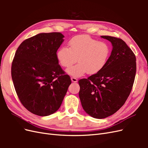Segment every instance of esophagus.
Listing matches in <instances>:
<instances>
[{
	"label": "esophagus",
	"mask_w": 148,
	"mask_h": 148,
	"mask_svg": "<svg viewBox=\"0 0 148 148\" xmlns=\"http://www.w3.org/2000/svg\"><path fill=\"white\" fill-rule=\"evenodd\" d=\"M71 81H72V82H74V83H77L78 82L77 78H76L75 77H71Z\"/></svg>",
	"instance_id": "1"
}]
</instances>
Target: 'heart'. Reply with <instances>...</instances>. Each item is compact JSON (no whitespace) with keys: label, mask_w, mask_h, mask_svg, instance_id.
<instances>
[{"label":"heart","mask_w":148,"mask_h":148,"mask_svg":"<svg viewBox=\"0 0 148 148\" xmlns=\"http://www.w3.org/2000/svg\"><path fill=\"white\" fill-rule=\"evenodd\" d=\"M111 49L108 43L99 41L88 35L73 37L68 42V47L62 46L56 52L60 65L69 68L77 62L78 64L66 70L75 77L88 73L95 75L104 68L110 56Z\"/></svg>","instance_id":"1"}]
</instances>
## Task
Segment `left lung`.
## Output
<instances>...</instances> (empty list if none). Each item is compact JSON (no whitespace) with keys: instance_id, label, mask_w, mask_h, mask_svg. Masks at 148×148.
I'll return each mask as SVG.
<instances>
[{"instance_id":"left-lung-1","label":"left lung","mask_w":148,"mask_h":148,"mask_svg":"<svg viewBox=\"0 0 148 148\" xmlns=\"http://www.w3.org/2000/svg\"><path fill=\"white\" fill-rule=\"evenodd\" d=\"M112 44L105 67L87 79H79V97L83 109L91 117L104 119L115 114L125 104L135 81V53L122 39L102 36Z\"/></svg>"}]
</instances>
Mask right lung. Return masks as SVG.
I'll return each instance as SVG.
<instances>
[{
  "label": "right lung",
  "mask_w": 148,
  "mask_h": 148,
  "mask_svg": "<svg viewBox=\"0 0 148 148\" xmlns=\"http://www.w3.org/2000/svg\"><path fill=\"white\" fill-rule=\"evenodd\" d=\"M64 38L53 32L26 39L13 59L11 74L16 95L22 105L35 115L56 112L71 83L56 57Z\"/></svg>",
  "instance_id": "add662e5"
}]
</instances>
